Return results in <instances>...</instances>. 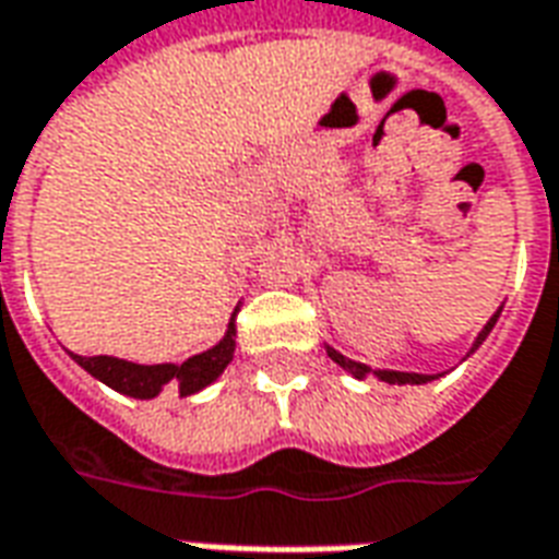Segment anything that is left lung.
<instances>
[{
  "label": "left lung",
  "mask_w": 559,
  "mask_h": 559,
  "mask_svg": "<svg viewBox=\"0 0 559 559\" xmlns=\"http://www.w3.org/2000/svg\"><path fill=\"white\" fill-rule=\"evenodd\" d=\"M497 317H500V311H497V314H493L491 320L485 323V329H481L479 335H476V341H473V347H469V353L476 350L481 341L488 338V332H491L493 323H497ZM326 353H329V359H332V362H338L341 368H344V371H350V374L359 377V380H362V377L374 374V377H380L383 383H399V386H404V383H416V386H419V383H428V380H437V377H440V374H407V371H371L368 365L353 362V359H347V356H341V353L332 350V347H326Z\"/></svg>",
  "instance_id": "left-lung-1"
}]
</instances>
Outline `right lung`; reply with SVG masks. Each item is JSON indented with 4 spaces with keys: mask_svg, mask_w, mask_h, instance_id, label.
<instances>
[{
    "mask_svg": "<svg viewBox=\"0 0 559 559\" xmlns=\"http://www.w3.org/2000/svg\"><path fill=\"white\" fill-rule=\"evenodd\" d=\"M236 311L230 317L227 335L212 350L197 353L191 359H185L182 365H138L116 359V356H78V353H71V356L95 380H102V383L122 392V395H131V399H155L164 386L179 389V395H194L209 383H215L221 371L230 365L233 350H236Z\"/></svg>",
    "mask_w": 559,
    "mask_h": 559,
    "instance_id": "1",
    "label": "right lung"
}]
</instances>
